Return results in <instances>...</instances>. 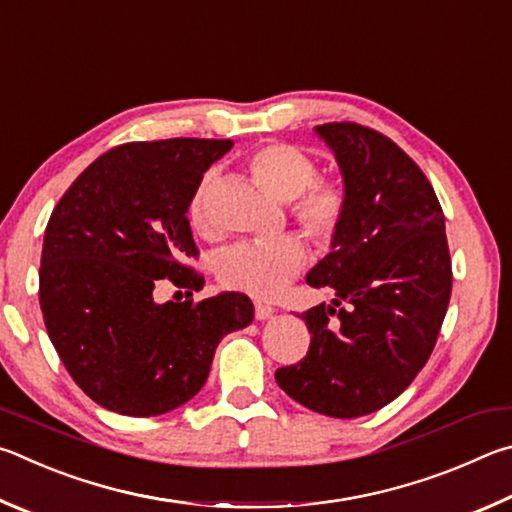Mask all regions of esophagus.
I'll return each mask as SVG.
<instances>
[{
    "instance_id": "obj_1",
    "label": "esophagus",
    "mask_w": 512,
    "mask_h": 512,
    "mask_svg": "<svg viewBox=\"0 0 512 512\" xmlns=\"http://www.w3.org/2000/svg\"><path fill=\"white\" fill-rule=\"evenodd\" d=\"M256 319L258 321H267L270 317H274V308L272 306H265V303H256Z\"/></svg>"
}]
</instances>
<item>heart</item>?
Returning a JSON list of instances; mask_svg holds the SVG:
<instances>
[{
	"mask_svg": "<svg viewBox=\"0 0 512 512\" xmlns=\"http://www.w3.org/2000/svg\"><path fill=\"white\" fill-rule=\"evenodd\" d=\"M251 177L279 202H292V218L317 245H328L342 227L344 188L317 179L315 159L288 143H270L247 159ZM206 188L197 186L188 204V220L206 231ZM306 263V249L292 236L263 242H238L218 258V279L227 290L245 292L256 299H276Z\"/></svg>",
	"mask_w": 512,
	"mask_h": 512,
	"instance_id": "obj_1",
	"label": "heart"
}]
</instances>
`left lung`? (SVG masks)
<instances>
[{
	"mask_svg": "<svg viewBox=\"0 0 512 512\" xmlns=\"http://www.w3.org/2000/svg\"><path fill=\"white\" fill-rule=\"evenodd\" d=\"M315 132L335 155L346 209L306 281L335 299L303 312L308 355L276 382L317 414L360 418L396 400L434 351L452 294L445 215L423 170L384 134L357 123Z\"/></svg>",
	"mask_w": 512,
	"mask_h": 512,
	"instance_id": "left-lung-1",
	"label": "left lung"
}]
</instances>
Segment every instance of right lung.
I'll return each mask as SVG.
<instances>
[{"instance_id": "1", "label": "right lung", "mask_w": 512, "mask_h": 512, "mask_svg": "<svg viewBox=\"0 0 512 512\" xmlns=\"http://www.w3.org/2000/svg\"><path fill=\"white\" fill-rule=\"evenodd\" d=\"M229 139L125 143L67 188L44 231L40 308L53 348L98 405L123 416L182 407L209 378L220 339L254 321L240 292L159 303L168 279L186 294L204 279L184 265L197 247L188 204Z\"/></svg>"}]
</instances>
